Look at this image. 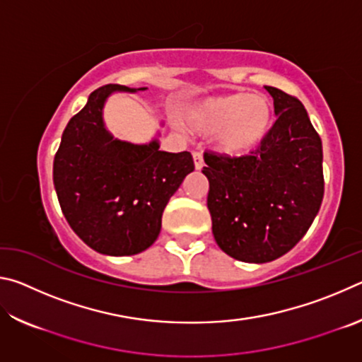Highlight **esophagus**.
<instances>
[{
    "label": "esophagus",
    "mask_w": 362,
    "mask_h": 362,
    "mask_svg": "<svg viewBox=\"0 0 362 362\" xmlns=\"http://www.w3.org/2000/svg\"><path fill=\"white\" fill-rule=\"evenodd\" d=\"M193 161H194V168L196 169H203L204 166V159H203V153L201 151H194L193 153Z\"/></svg>",
    "instance_id": "1"
}]
</instances>
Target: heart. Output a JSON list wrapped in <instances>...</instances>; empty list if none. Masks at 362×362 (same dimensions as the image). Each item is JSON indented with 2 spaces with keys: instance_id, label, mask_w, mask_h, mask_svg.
I'll use <instances>...</instances> for the list:
<instances>
[{
  "instance_id": "obj_1",
  "label": "heart",
  "mask_w": 362,
  "mask_h": 362,
  "mask_svg": "<svg viewBox=\"0 0 362 362\" xmlns=\"http://www.w3.org/2000/svg\"><path fill=\"white\" fill-rule=\"evenodd\" d=\"M273 108L265 95L230 93L194 102L183 121L196 134H217L218 148L226 155H247L259 146L272 127Z\"/></svg>"
}]
</instances>
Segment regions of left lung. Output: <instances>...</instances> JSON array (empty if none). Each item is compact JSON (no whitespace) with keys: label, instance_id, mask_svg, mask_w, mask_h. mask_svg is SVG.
Wrapping results in <instances>:
<instances>
[{"label":"left lung","instance_id":"1","mask_svg":"<svg viewBox=\"0 0 362 362\" xmlns=\"http://www.w3.org/2000/svg\"><path fill=\"white\" fill-rule=\"evenodd\" d=\"M279 115L249 155L206 150L207 207L225 254L272 262L296 246L313 223L324 196L322 144L297 97L267 86Z\"/></svg>","mask_w":362,"mask_h":362}]
</instances>
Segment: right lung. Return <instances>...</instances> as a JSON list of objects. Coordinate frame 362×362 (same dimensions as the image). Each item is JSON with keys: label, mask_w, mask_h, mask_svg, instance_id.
<instances>
[{"label": "right lung", "mask_w": 362, "mask_h": 362, "mask_svg": "<svg viewBox=\"0 0 362 362\" xmlns=\"http://www.w3.org/2000/svg\"><path fill=\"white\" fill-rule=\"evenodd\" d=\"M113 90L136 89L105 84L89 95L65 127L52 175L66 222L89 247L134 255L156 241L164 207L194 163L188 151H159L158 142L132 145L110 136L102 108Z\"/></svg>", "instance_id": "1"}]
</instances>
